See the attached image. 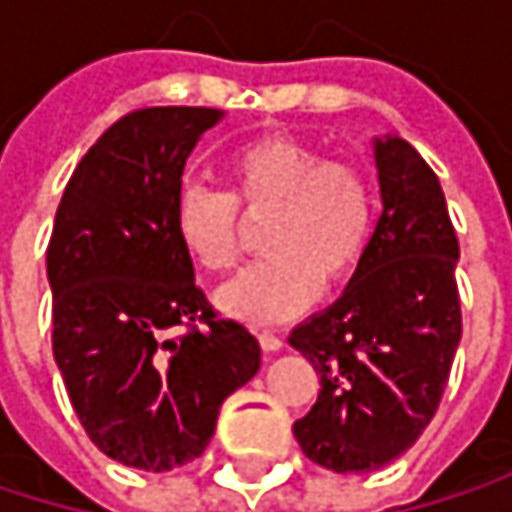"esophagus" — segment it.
<instances>
[{
    "instance_id": "34e87169",
    "label": "esophagus",
    "mask_w": 512,
    "mask_h": 512,
    "mask_svg": "<svg viewBox=\"0 0 512 512\" xmlns=\"http://www.w3.org/2000/svg\"><path fill=\"white\" fill-rule=\"evenodd\" d=\"M257 341H260V350H263V353H278V350L284 347V341H281L275 332H269V329L257 332Z\"/></svg>"
}]
</instances>
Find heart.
<instances>
[{"mask_svg":"<svg viewBox=\"0 0 512 512\" xmlns=\"http://www.w3.org/2000/svg\"><path fill=\"white\" fill-rule=\"evenodd\" d=\"M228 195L183 186L174 198V234L207 272L237 263V210L266 213L263 260L219 287L216 305L243 323L302 314L323 284L347 281L370 246L376 189L353 162H326L293 136H260L225 156Z\"/></svg>","mask_w":512,"mask_h":512,"instance_id":"heart-1","label":"heart"}]
</instances>
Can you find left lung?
Instances as JSON below:
<instances>
[{"label": "left lung", "mask_w": 512, "mask_h": 512, "mask_svg": "<svg viewBox=\"0 0 512 512\" xmlns=\"http://www.w3.org/2000/svg\"><path fill=\"white\" fill-rule=\"evenodd\" d=\"M382 213L344 293L290 332L320 373L293 424L305 457L367 474L406 454L433 421L462 335L460 246L433 168L400 136H376Z\"/></svg>", "instance_id": "8db88e82"}]
</instances>
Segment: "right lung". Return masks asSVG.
Returning a JSON list of instances; mask_svg holds the SVG:
<instances>
[{"label": "right lung", "instance_id": "right-lung-1", "mask_svg": "<svg viewBox=\"0 0 512 512\" xmlns=\"http://www.w3.org/2000/svg\"><path fill=\"white\" fill-rule=\"evenodd\" d=\"M222 118L204 106L121 118L82 156L55 213V364L88 439L130 468L201 457L225 397L260 367L257 338L216 320L174 234L186 159Z\"/></svg>", "mask_w": 512, "mask_h": 512}]
</instances>
